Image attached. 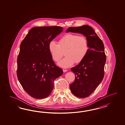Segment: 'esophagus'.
<instances>
[{
    "instance_id": "esophagus-1",
    "label": "esophagus",
    "mask_w": 125,
    "mask_h": 125,
    "mask_svg": "<svg viewBox=\"0 0 125 125\" xmlns=\"http://www.w3.org/2000/svg\"><path fill=\"white\" fill-rule=\"evenodd\" d=\"M67 71H68L67 70H64V69H63V72H67Z\"/></svg>"
}]
</instances>
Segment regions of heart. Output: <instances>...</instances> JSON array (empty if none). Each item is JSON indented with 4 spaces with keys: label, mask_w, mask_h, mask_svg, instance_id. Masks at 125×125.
<instances>
[{
    "label": "heart",
    "mask_w": 125,
    "mask_h": 125,
    "mask_svg": "<svg viewBox=\"0 0 125 125\" xmlns=\"http://www.w3.org/2000/svg\"><path fill=\"white\" fill-rule=\"evenodd\" d=\"M48 49L53 60L58 61L62 57V50H66V56L58 63L63 68H68L75 62L78 63L86 56L88 50V42L84 36L72 33L65 34L59 39V44L53 41L49 42Z\"/></svg>",
    "instance_id": "heart-1"
}]
</instances>
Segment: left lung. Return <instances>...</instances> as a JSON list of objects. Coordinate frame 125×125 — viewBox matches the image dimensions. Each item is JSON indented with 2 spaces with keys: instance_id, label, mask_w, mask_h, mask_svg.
Wrapping results in <instances>:
<instances>
[{
  "instance_id": "obj_1",
  "label": "left lung",
  "mask_w": 125,
  "mask_h": 125,
  "mask_svg": "<svg viewBox=\"0 0 125 125\" xmlns=\"http://www.w3.org/2000/svg\"><path fill=\"white\" fill-rule=\"evenodd\" d=\"M66 32L82 34L88 41L86 56L79 64L71 68L76 77L70 85L76 97L86 98L94 91L103 79L106 59L104 45L93 28L88 25L69 27Z\"/></svg>"
}]
</instances>
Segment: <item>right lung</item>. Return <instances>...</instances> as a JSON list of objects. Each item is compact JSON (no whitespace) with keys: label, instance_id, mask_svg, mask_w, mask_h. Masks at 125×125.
Returning a JSON list of instances; mask_svg holds the SVG:
<instances>
[{"label":"right lung","instance_id":"add662e5","mask_svg":"<svg viewBox=\"0 0 125 125\" xmlns=\"http://www.w3.org/2000/svg\"><path fill=\"white\" fill-rule=\"evenodd\" d=\"M63 29L59 26L34 27L21 43L17 76L23 89L33 98L42 99L49 96L54 80L63 74L48 49L49 42Z\"/></svg>","mask_w":125,"mask_h":125}]
</instances>
